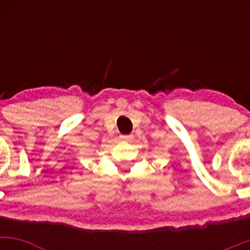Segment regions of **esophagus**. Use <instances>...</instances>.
<instances>
[{"label": "esophagus", "mask_w": 250, "mask_h": 250, "mask_svg": "<svg viewBox=\"0 0 250 250\" xmlns=\"http://www.w3.org/2000/svg\"><path fill=\"white\" fill-rule=\"evenodd\" d=\"M120 139L122 140V141H131V140L134 139L133 135H120Z\"/></svg>", "instance_id": "obj_1"}]
</instances>
